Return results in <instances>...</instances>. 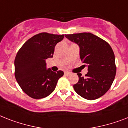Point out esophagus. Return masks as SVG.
<instances>
[{"instance_id": "34e87169", "label": "esophagus", "mask_w": 128, "mask_h": 128, "mask_svg": "<svg viewBox=\"0 0 128 128\" xmlns=\"http://www.w3.org/2000/svg\"><path fill=\"white\" fill-rule=\"evenodd\" d=\"M64 75H65V76H69V75H70V72H64Z\"/></svg>"}]
</instances>
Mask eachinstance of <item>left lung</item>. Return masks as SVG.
I'll list each match as a JSON object with an SVG mask.
<instances>
[{
    "label": "left lung",
    "mask_w": 128,
    "mask_h": 128,
    "mask_svg": "<svg viewBox=\"0 0 128 128\" xmlns=\"http://www.w3.org/2000/svg\"><path fill=\"white\" fill-rule=\"evenodd\" d=\"M78 44L81 60L88 66L85 76L78 74L79 81L74 89L79 95L88 100H94L105 94L110 88L116 72L112 48L106 41L91 33L65 35Z\"/></svg>",
    "instance_id": "1"
}]
</instances>
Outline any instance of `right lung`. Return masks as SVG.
Listing matches in <instances>:
<instances>
[{"instance_id": "obj_1", "label": "right lung", "mask_w": 128, "mask_h": 128, "mask_svg": "<svg viewBox=\"0 0 128 128\" xmlns=\"http://www.w3.org/2000/svg\"><path fill=\"white\" fill-rule=\"evenodd\" d=\"M64 35L40 33L28 39L20 48L14 60V75L18 84L28 96L44 98L54 90L64 72L46 70L45 60L52 57L56 44Z\"/></svg>"}]
</instances>
